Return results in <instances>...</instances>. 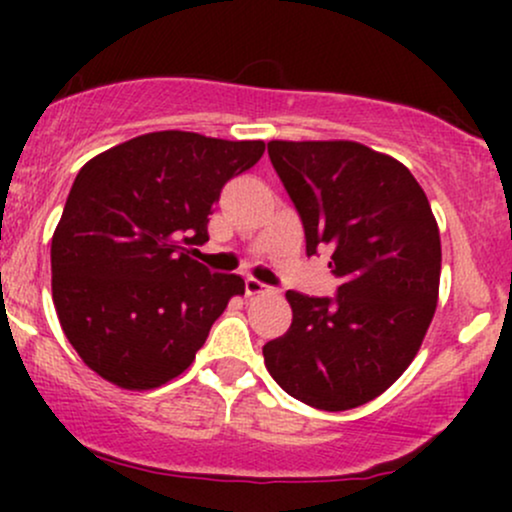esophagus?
I'll return each instance as SVG.
<instances>
[{"label": "esophagus", "instance_id": "1", "mask_svg": "<svg viewBox=\"0 0 512 512\" xmlns=\"http://www.w3.org/2000/svg\"><path fill=\"white\" fill-rule=\"evenodd\" d=\"M272 289H269V286H264L262 281H257V279H248L245 281V293H248V296H260V293H269Z\"/></svg>", "mask_w": 512, "mask_h": 512}]
</instances>
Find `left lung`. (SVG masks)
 <instances>
[{"label": "left lung", "mask_w": 512, "mask_h": 512, "mask_svg": "<svg viewBox=\"0 0 512 512\" xmlns=\"http://www.w3.org/2000/svg\"><path fill=\"white\" fill-rule=\"evenodd\" d=\"M267 151L303 219L305 252L330 250L342 284L334 298L286 291L293 322L264 344V366L310 407L356 409L424 342L440 286L436 216L404 163L358 142L274 139Z\"/></svg>", "instance_id": "8db88e82"}]
</instances>
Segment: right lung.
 Returning a JSON list of instances; mask_svg holds the SVG:
<instances>
[{
    "instance_id": "right-lung-1",
    "label": "right lung",
    "mask_w": 512,
    "mask_h": 512,
    "mask_svg": "<svg viewBox=\"0 0 512 512\" xmlns=\"http://www.w3.org/2000/svg\"><path fill=\"white\" fill-rule=\"evenodd\" d=\"M264 142L149 132L93 156L52 236V301L64 337L93 373L154 390L190 368L238 274L192 257L209 240L221 187L260 161Z\"/></svg>"
}]
</instances>
